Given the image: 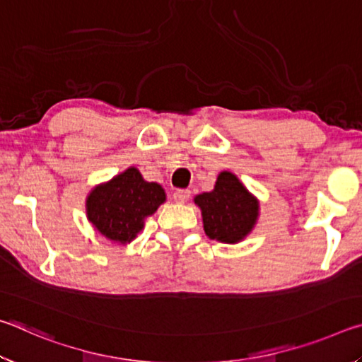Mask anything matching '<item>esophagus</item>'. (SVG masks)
Instances as JSON below:
<instances>
[{
	"mask_svg": "<svg viewBox=\"0 0 362 362\" xmlns=\"http://www.w3.org/2000/svg\"><path fill=\"white\" fill-rule=\"evenodd\" d=\"M189 189H175L174 192V201L175 203H180V204H183V203H187V201L189 199Z\"/></svg>",
	"mask_w": 362,
	"mask_h": 362,
	"instance_id": "1",
	"label": "esophagus"
}]
</instances>
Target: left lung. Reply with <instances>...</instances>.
<instances>
[{"instance_id":"8db88e82","label":"left lung","mask_w":362,"mask_h":362,"mask_svg":"<svg viewBox=\"0 0 362 362\" xmlns=\"http://www.w3.org/2000/svg\"><path fill=\"white\" fill-rule=\"evenodd\" d=\"M207 238L225 244L246 240L260 216V203L236 174L222 170L212 192L194 196Z\"/></svg>"}]
</instances>
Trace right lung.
<instances>
[{
    "mask_svg": "<svg viewBox=\"0 0 362 362\" xmlns=\"http://www.w3.org/2000/svg\"><path fill=\"white\" fill-rule=\"evenodd\" d=\"M164 201V188L146 182L140 170L131 166L90 189L86 198V217L105 240L126 246L136 240L145 220Z\"/></svg>",
    "mask_w": 362,
    "mask_h": 362,
    "instance_id": "add662e5",
    "label": "right lung"
}]
</instances>
